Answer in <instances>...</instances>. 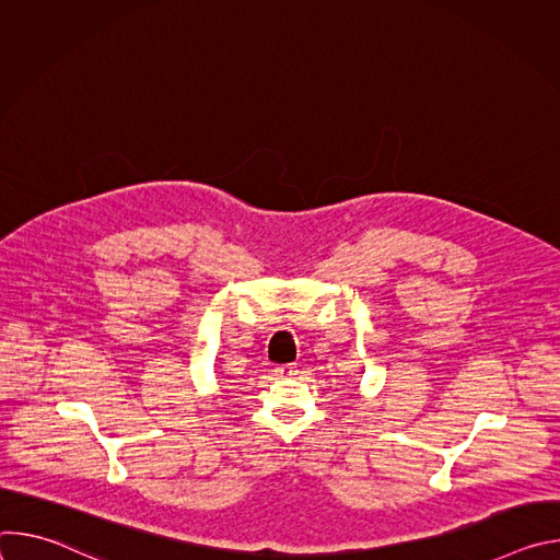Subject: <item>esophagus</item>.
<instances>
[{
	"instance_id": "esophagus-1",
	"label": "esophagus",
	"mask_w": 560,
	"mask_h": 560,
	"mask_svg": "<svg viewBox=\"0 0 560 560\" xmlns=\"http://www.w3.org/2000/svg\"><path fill=\"white\" fill-rule=\"evenodd\" d=\"M296 374V365H277L275 368V376L277 378H290V376H294Z\"/></svg>"
}]
</instances>
